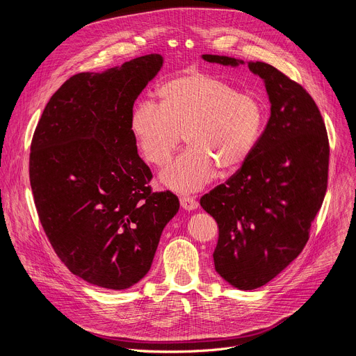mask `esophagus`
Returning <instances> with one entry per match:
<instances>
[{
	"label": "esophagus",
	"instance_id": "obj_1",
	"mask_svg": "<svg viewBox=\"0 0 356 356\" xmlns=\"http://www.w3.org/2000/svg\"><path fill=\"white\" fill-rule=\"evenodd\" d=\"M180 204L181 207L186 210V211H193L198 207V202L194 197L191 195H184V197H180Z\"/></svg>",
	"mask_w": 356,
	"mask_h": 356
}]
</instances>
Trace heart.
Instances as JSON below:
<instances>
[{
  "instance_id": "heart-1",
  "label": "heart",
  "mask_w": 356,
  "mask_h": 356,
  "mask_svg": "<svg viewBox=\"0 0 356 356\" xmlns=\"http://www.w3.org/2000/svg\"><path fill=\"white\" fill-rule=\"evenodd\" d=\"M158 95L159 106L142 101L134 107L129 128L145 161L155 166L170 161L184 135L188 147L161 173L162 184L177 193L198 191L218 168L243 165L265 128L262 101L211 74L175 77Z\"/></svg>"
}]
</instances>
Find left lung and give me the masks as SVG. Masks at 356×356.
<instances>
[{
  "instance_id": "left-lung-1",
  "label": "left lung",
  "mask_w": 356,
  "mask_h": 356,
  "mask_svg": "<svg viewBox=\"0 0 356 356\" xmlns=\"http://www.w3.org/2000/svg\"><path fill=\"white\" fill-rule=\"evenodd\" d=\"M201 58L245 65L228 56ZM246 65L266 87L268 125L241 169L200 200L220 229L216 270L239 290L266 284L298 257L323 204L330 159L327 129L312 95L268 63Z\"/></svg>"
}]
</instances>
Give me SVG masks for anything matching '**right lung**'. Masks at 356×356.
<instances>
[{"label": "right lung", "instance_id": "obj_1", "mask_svg": "<svg viewBox=\"0 0 356 356\" xmlns=\"http://www.w3.org/2000/svg\"><path fill=\"white\" fill-rule=\"evenodd\" d=\"M163 66L152 54L70 77L46 104L31 145L29 179L40 224L67 269L125 290L154 262L180 202L152 193L129 128L135 99Z\"/></svg>", "mask_w": 356, "mask_h": 356}]
</instances>
